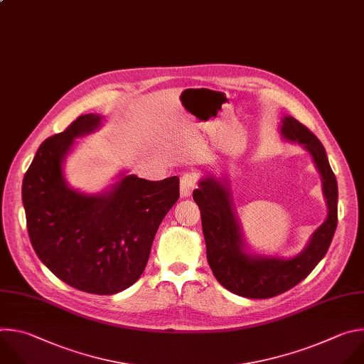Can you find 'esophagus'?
I'll return each mask as SVG.
<instances>
[{"label":"esophagus","instance_id":"esophagus-1","mask_svg":"<svg viewBox=\"0 0 364 364\" xmlns=\"http://www.w3.org/2000/svg\"><path fill=\"white\" fill-rule=\"evenodd\" d=\"M198 183V176L193 172H186L181 178V195L182 196H189L192 191L196 188Z\"/></svg>","mask_w":364,"mask_h":364}]
</instances>
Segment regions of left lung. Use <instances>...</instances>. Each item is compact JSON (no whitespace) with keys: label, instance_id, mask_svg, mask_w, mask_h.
Returning <instances> with one entry per match:
<instances>
[{"label":"left lung","instance_id":"left-lung-1","mask_svg":"<svg viewBox=\"0 0 364 364\" xmlns=\"http://www.w3.org/2000/svg\"><path fill=\"white\" fill-rule=\"evenodd\" d=\"M281 133L301 144L314 158L323 178L328 215L313 234L307 248L291 259L250 257L242 252V240L232 209L228 185L208 178L193 191L202 220L208 264L231 293L247 299H271L301 282L326 255L337 227V181L330 168L324 146L317 136L297 119L284 117Z\"/></svg>","mask_w":364,"mask_h":364}]
</instances>
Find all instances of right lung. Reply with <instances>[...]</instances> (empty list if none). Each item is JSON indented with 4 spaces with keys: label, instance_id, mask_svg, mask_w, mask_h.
I'll return each mask as SVG.
<instances>
[{
    "label": "right lung",
    "instance_id": "1",
    "mask_svg": "<svg viewBox=\"0 0 364 364\" xmlns=\"http://www.w3.org/2000/svg\"><path fill=\"white\" fill-rule=\"evenodd\" d=\"M97 114L77 117L47 137L23 179L31 245L41 262L80 291L110 296L134 284L148 264L156 231L179 199V178L124 176L109 193L70 189L61 161L73 139L95 130Z\"/></svg>",
    "mask_w": 364,
    "mask_h": 364
}]
</instances>
